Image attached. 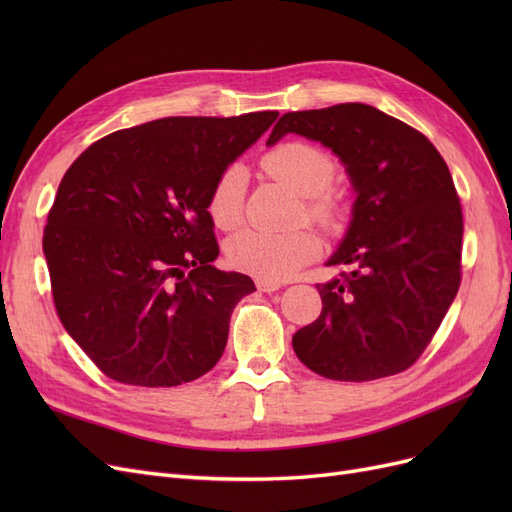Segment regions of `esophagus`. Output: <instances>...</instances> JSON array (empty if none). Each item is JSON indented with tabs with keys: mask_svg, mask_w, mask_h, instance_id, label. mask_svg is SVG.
Instances as JSON below:
<instances>
[{
	"mask_svg": "<svg viewBox=\"0 0 512 512\" xmlns=\"http://www.w3.org/2000/svg\"><path fill=\"white\" fill-rule=\"evenodd\" d=\"M256 288H258L260 292H275V290L282 288V284L275 282V280H265V277H258V280H256Z\"/></svg>",
	"mask_w": 512,
	"mask_h": 512,
	"instance_id": "1",
	"label": "esophagus"
}]
</instances>
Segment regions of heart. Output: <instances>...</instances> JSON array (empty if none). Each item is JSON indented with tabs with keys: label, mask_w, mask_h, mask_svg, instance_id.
I'll return each mask as SVG.
<instances>
[{
	"label": "heart",
	"mask_w": 512,
	"mask_h": 512,
	"mask_svg": "<svg viewBox=\"0 0 512 512\" xmlns=\"http://www.w3.org/2000/svg\"><path fill=\"white\" fill-rule=\"evenodd\" d=\"M269 177L280 181L294 194L305 196L309 218L324 228H337L342 205L329 185L337 164L327 149L305 141H288L267 151L260 160ZM247 177L241 164H228L215 179L207 198L211 222L220 230H235L243 222ZM322 250L318 232L299 228L292 232L243 230L226 243V258L235 269L265 280H286Z\"/></svg>",
	"instance_id": "1"
}]
</instances>
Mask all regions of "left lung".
I'll use <instances>...</instances> for the list:
<instances>
[{
	"label": "left lung",
	"mask_w": 512,
	"mask_h": 512,
	"mask_svg": "<svg viewBox=\"0 0 512 512\" xmlns=\"http://www.w3.org/2000/svg\"><path fill=\"white\" fill-rule=\"evenodd\" d=\"M288 132L331 147L356 190L352 224L320 284V316L292 337L299 359L329 380L367 382L412 367L461 284V203L440 151L408 123L361 102L286 113Z\"/></svg>",
	"instance_id": "left-lung-1"
}]
</instances>
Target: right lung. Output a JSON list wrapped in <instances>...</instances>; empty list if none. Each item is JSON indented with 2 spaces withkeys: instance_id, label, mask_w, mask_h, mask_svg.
I'll list each match as a JSON object with an SVG mask.
<instances>
[{
  "instance_id": "right-lung-1",
  "label": "right lung",
  "mask_w": 512,
  "mask_h": 512,
  "mask_svg": "<svg viewBox=\"0 0 512 512\" xmlns=\"http://www.w3.org/2000/svg\"><path fill=\"white\" fill-rule=\"evenodd\" d=\"M277 111L164 117L89 145L61 179L42 247L57 316L111 380L179 386L220 361L256 290L218 258L207 198Z\"/></svg>"
}]
</instances>
